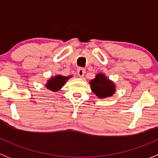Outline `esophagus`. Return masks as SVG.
<instances>
[{"label": "esophagus", "instance_id": "1", "mask_svg": "<svg viewBox=\"0 0 158 158\" xmlns=\"http://www.w3.org/2000/svg\"><path fill=\"white\" fill-rule=\"evenodd\" d=\"M77 75H78L80 77H83V76L84 75V74H85V69H84V68H77Z\"/></svg>", "mask_w": 158, "mask_h": 158}]
</instances>
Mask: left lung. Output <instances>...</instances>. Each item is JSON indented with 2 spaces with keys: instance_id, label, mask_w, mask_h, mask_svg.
Listing matches in <instances>:
<instances>
[{
  "instance_id": "1",
  "label": "left lung",
  "mask_w": 158,
  "mask_h": 158,
  "mask_svg": "<svg viewBox=\"0 0 158 158\" xmlns=\"http://www.w3.org/2000/svg\"><path fill=\"white\" fill-rule=\"evenodd\" d=\"M92 91L100 98L110 97L115 93V85L113 82L106 77L103 74H98L90 81Z\"/></svg>"
}]
</instances>
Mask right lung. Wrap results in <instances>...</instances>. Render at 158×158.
Wrapping results in <instances>:
<instances>
[{"label":"right lung","mask_w":158,"mask_h":158,"mask_svg":"<svg viewBox=\"0 0 158 158\" xmlns=\"http://www.w3.org/2000/svg\"><path fill=\"white\" fill-rule=\"evenodd\" d=\"M70 77H71V76H69V77H64V76L61 75L55 76V77L50 79L45 86L49 90L52 91H57L64 85L66 81L69 79Z\"/></svg>","instance_id":"right-lung-1"}]
</instances>
